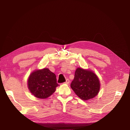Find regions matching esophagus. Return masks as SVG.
I'll return each instance as SVG.
<instances>
[{
    "label": "esophagus",
    "mask_w": 130,
    "mask_h": 130,
    "mask_svg": "<svg viewBox=\"0 0 130 130\" xmlns=\"http://www.w3.org/2000/svg\"><path fill=\"white\" fill-rule=\"evenodd\" d=\"M69 82H70L69 80V79H67L66 81V82H64V84H69Z\"/></svg>",
    "instance_id": "1"
}]
</instances>
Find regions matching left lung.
<instances>
[{"label": "left lung", "instance_id": "8db88e82", "mask_svg": "<svg viewBox=\"0 0 130 130\" xmlns=\"http://www.w3.org/2000/svg\"><path fill=\"white\" fill-rule=\"evenodd\" d=\"M100 81L91 70L76 69L70 87L82 100H87L95 97L100 90Z\"/></svg>", "mask_w": 130, "mask_h": 130}]
</instances>
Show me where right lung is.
I'll return each instance as SVG.
<instances>
[{
  "label": "right lung",
  "mask_w": 130,
  "mask_h": 130,
  "mask_svg": "<svg viewBox=\"0 0 130 130\" xmlns=\"http://www.w3.org/2000/svg\"><path fill=\"white\" fill-rule=\"evenodd\" d=\"M30 92L36 98L45 99L55 92L57 83L55 74L48 68L36 70L31 73L27 80Z\"/></svg>",
  "instance_id": "right-lung-1"
}]
</instances>
